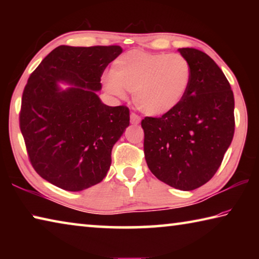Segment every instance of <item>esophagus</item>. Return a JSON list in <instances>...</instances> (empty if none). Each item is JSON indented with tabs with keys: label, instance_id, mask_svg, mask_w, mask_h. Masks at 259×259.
Wrapping results in <instances>:
<instances>
[{
	"label": "esophagus",
	"instance_id": "obj_1",
	"mask_svg": "<svg viewBox=\"0 0 259 259\" xmlns=\"http://www.w3.org/2000/svg\"><path fill=\"white\" fill-rule=\"evenodd\" d=\"M130 122L133 124H138L139 122H140V117L137 115V114H135V113H131L130 114Z\"/></svg>",
	"mask_w": 259,
	"mask_h": 259
}]
</instances>
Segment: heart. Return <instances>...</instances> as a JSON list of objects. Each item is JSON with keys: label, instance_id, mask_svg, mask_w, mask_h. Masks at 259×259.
Segmentation results:
<instances>
[{"label": "heart", "instance_id": "heart-1", "mask_svg": "<svg viewBox=\"0 0 259 259\" xmlns=\"http://www.w3.org/2000/svg\"><path fill=\"white\" fill-rule=\"evenodd\" d=\"M191 77V65L182 55L133 50L114 61L112 72L103 76V85L117 98H124L125 90L134 91L139 111L162 116L183 102Z\"/></svg>", "mask_w": 259, "mask_h": 259}]
</instances>
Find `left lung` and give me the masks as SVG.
<instances>
[{
	"instance_id": "left-lung-1",
	"label": "left lung",
	"mask_w": 259,
	"mask_h": 259,
	"mask_svg": "<svg viewBox=\"0 0 259 259\" xmlns=\"http://www.w3.org/2000/svg\"><path fill=\"white\" fill-rule=\"evenodd\" d=\"M192 69L190 88L178 106L161 117L146 116L144 153L154 176L192 191L216 174L234 135V96L210 57L194 48L178 49Z\"/></svg>"
}]
</instances>
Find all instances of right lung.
Wrapping results in <instances>:
<instances>
[{
    "instance_id": "right-lung-1",
    "label": "right lung",
    "mask_w": 259,
    "mask_h": 259,
    "mask_svg": "<svg viewBox=\"0 0 259 259\" xmlns=\"http://www.w3.org/2000/svg\"><path fill=\"white\" fill-rule=\"evenodd\" d=\"M119 46H59L30 74L19 125L30 163L40 176L63 190L77 192L103 181L112 148L129 125L126 106H107L97 91ZM71 85L61 91L58 83Z\"/></svg>"
}]
</instances>
